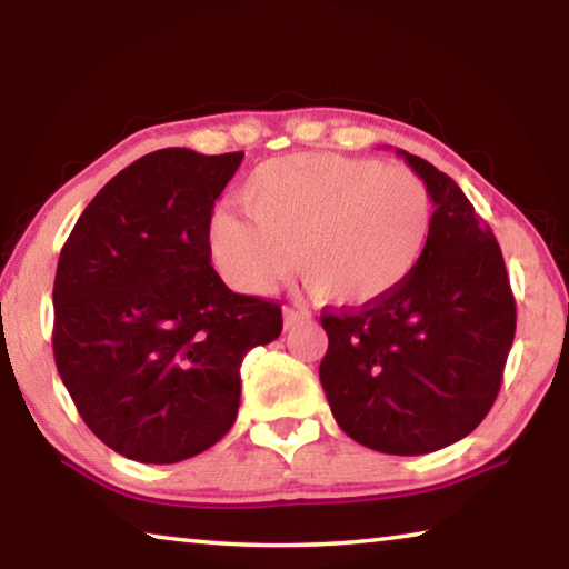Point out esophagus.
Wrapping results in <instances>:
<instances>
[{"mask_svg":"<svg viewBox=\"0 0 569 569\" xmlns=\"http://www.w3.org/2000/svg\"><path fill=\"white\" fill-rule=\"evenodd\" d=\"M309 319H311L309 309H291V306H286L283 309V327L286 329L299 327V323H306Z\"/></svg>","mask_w":569,"mask_h":569,"instance_id":"34e87169","label":"esophagus"}]
</instances>
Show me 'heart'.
I'll return each mask as SVG.
<instances>
[{
	"label": "heart",
	"mask_w": 569,
	"mask_h": 569,
	"mask_svg": "<svg viewBox=\"0 0 569 569\" xmlns=\"http://www.w3.org/2000/svg\"><path fill=\"white\" fill-rule=\"evenodd\" d=\"M248 218L220 210L207 228L214 268L240 291L268 293L296 258L319 301L375 306L418 270L432 200L410 169L341 154L270 159L240 187Z\"/></svg>",
	"instance_id": "1"
}]
</instances>
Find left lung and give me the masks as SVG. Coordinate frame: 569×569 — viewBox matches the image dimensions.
Segmentation results:
<instances>
[{
	"label": "left lung",
	"instance_id": "obj_1",
	"mask_svg": "<svg viewBox=\"0 0 569 569\" xmlns=\"http://www.w3.org/2000/svg\"><path fill=\"white\" fill-rule=\"evenodd\" d=\"M426 182L428 250L390 299L321 313L319 380L339 428L390 456H422L466 438L491 410L517 306L499 242L453 179L398 149Z\"/></svg>",
	"mask_w": 569,
	"mask_h": 569
}]
</instances>
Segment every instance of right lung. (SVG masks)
Returning a JSON list of instances; mask_svg holds the SVG:
<instances>
[{
    "instance_id": "obj_1",
    "label": "right lung",
    "mask_w": 569,
    "mask_h": 569,
    "mask_svg": "<svg viewBox=\"0 0 569 569\" xmlns=\"http://www.w3.org/2000/svg\"><path fill=\"white\" fill-rule=\"evenodd\" d=\"M242 151L159 149L119 171L60 250L52 351L80 418L139 463H179L232 428L240 365L281 306L232 293L207 228Z\"/></svg>"
}]
</instances>
